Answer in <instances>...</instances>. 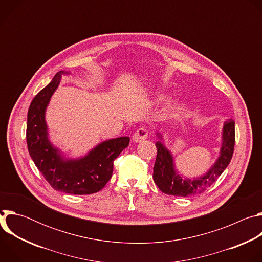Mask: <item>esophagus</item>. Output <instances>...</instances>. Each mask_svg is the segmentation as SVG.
I'll return each instance as SVG.
<instances>
[{
	"instance_id": "obj_1",
	"label": "esophagus",
	"mask_w": 262,
	"mask_h": 262,
	"mask_svg": "<svg viewBox=\"0 0 262 262\" xmlns=\"http://www.w3.org/2000/svg\"><path fill=\"white\" fill-rule=\"evenodd\" d=\"M147 137H148V130L145 127H141L138 130H136V133L133 135V141L136 143H139L147 139Z\"/></svg>"
}]
</instances>
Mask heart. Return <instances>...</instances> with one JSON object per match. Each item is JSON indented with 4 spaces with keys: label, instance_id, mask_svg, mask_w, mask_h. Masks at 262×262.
I'll return each instance as SVG.
<instances>
[{
    "label": "heart",
    "instance_id": "1",
    "mask_svg": "<svg viewBox=\"0 0 262 262\" xmlns=\"http://www.w3.org/2000/svg\"><path fill=\"white\" fill-rule=\"evenodd\" d=\"M159 99H160V100H161V99H162V97H160V98H159ZM168 108H169V110H171V108H173V105H172V104H170V105H168Z\"/></svg>",
    "mask_w": 262,
    "mask_h": 262
}]
</instances>
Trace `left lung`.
Masks as SVG:
<instances>
[{"label":"left lung","mask_w":262,"mask_h":262,"mask_svg":"<svg viewBox=\"0 0 262 262\" xmlns=\"http://www.w3.org/2000/svg\"><path fill=\"white\" fill-rule=\"evenodd\" d=\"M235 123L233 119H228L223 126V143L221 154L214 165L208 172L195 179H183L174 169L171 152L164 146L161 134L158 137L161 141L156 143L158 155L154 168V180L159 189L168 195L188 197L204 193L217 179L223 171L229 165L235 144Z\"/></svg>","instance_id":"left-lung-1"}]
</instances>
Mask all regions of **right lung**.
<instances>
[{
  "instance_id": "add662e5",
  "label": "right lung",
  "mask_w": 262,
  "mask_h": 262,
  "mask_svg": "<svg viewBox=\"0 0 262 262\" xmlns=\"http://www.w3.org/2000/svg\"><path fill=\"white\" fill-rule=\"evenodd\" d=\"M37 94L28 111L27 145L29 154L53 189L67 194L89 195L100 191L113 174V163L129 144L128 137L98 144L84 158L65 160L48 139L46 108L57 89L61 74ZM67 73V72H66Z\"/></svg>"
}]
</instances>
